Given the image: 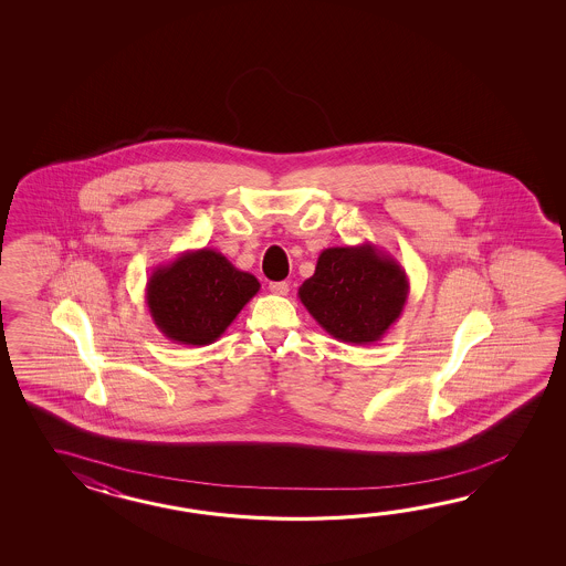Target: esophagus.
<instances>
[{"mask_svg":"<svg viewBox=\"0 0 566 566\" xmlns=\"http://www.w3.org/2000/svg\"><path fill=\"white\" fill-rule=\"evenodd\" d=\"M269 289H271V293L281 295V297H285L289 293V285L285 281H273V283H269Z\"/></svg>","mask_w":566,"mask_h":566,"instance_id":"obj_1","label":"esophagus"}]
</instances>
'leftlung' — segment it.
Segmentation results:
<instances>
[{"label":"left lung","mask_w":566,"mask_h":566,"mask_svg":"<svg viewBox=\"0 0 566 566\" xmlns=\"http://www.w3.org/2000/svg\"><path fill=\"white\" fill-rule=\"evenodd\" d=\"M297 295L329 336L366 346L398 322L409 300V277L392 254L370 242L332 247L322 251Z\"/></svg>","instance_id":"obj_1"}]
</instances>
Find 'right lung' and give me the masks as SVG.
I'll return each mask as SVG.
<instances>
[{
  "instance_id": "add662e5",
  "label": "right lung",
  "mask_w": 566,
  "mask_h": 566,
  "mask_svg": "<svg viewBox=\"0 0 566 566\" xmlns=\"http://www.w3.org/2000/svg\"><path fill=\"white\" fill-rule=\"evenodd\" d=\"M261 283L214 249L178 254L157 265L145 285V303L164 336L186 346H208L227 332Z\"/></svg>"
}]
</instances>
